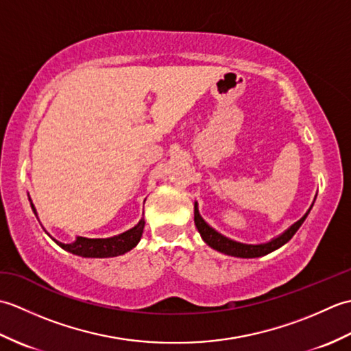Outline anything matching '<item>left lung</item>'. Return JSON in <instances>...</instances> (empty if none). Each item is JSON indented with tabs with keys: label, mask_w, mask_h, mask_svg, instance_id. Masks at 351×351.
I'll return each instance as SVG.
<instances>
[{
	"label": "left lung",
	"mask_w": 351,
	"mask_h": 351,
	"mask_svg": "<svg viewBox=\"0 0 351 351\" xmlns=\"http://www.w3.org/2000/svg\"><path fill=\"white\" fill-rule=\"evenodd\" d=\"M312 206H314V204L311 205V208ZM311 208L300 220H297L294 225H291L287 230H283L280 235H278L276 238H271L270 241L261 243V244L240 243V241L230 240V238L217 232V230L211 228L202 219V215H200V213H199L197 202H195V225L199 230L200 237H202V240L214 250L225 253V255H229V256H235V258H259V256H265V255H268V253H271L274 250H278L279 247H282L283 244H287L291 238H293V235L297 232V230H299V228L303 225V221L306 220Z\"/></svg>",
	"instance_id": "left-lung-1"
}]
</instances>
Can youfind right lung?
Returning a JSON list of instances; mask_svg holds the SVG:
<instances>
[{"label":"right lung","mask_w":351,"mask_h":351,"mask_svg":"<svg viewBox=\"0 0 351 351\" xmlns=\"http://www.w3.org/2000/svg\"><path fill=\"white\" fill-rule=\"evenodd\" d=\"M29 204H32V210L37 217L36 206L33 205L32 199H29ZM143 228H145V219L141 217V220L137 223L136 226L128 229V230H125L123 234L108 237V238L77 237L75 241H72V243H62V241L56 240V238H52L47 232V230H45V232H47L52 238V240L60 245L63 250L72 253V255H78L83 258H114L119 255H123V253L130 252L136 247L140 241L141 234H143Z\"/></svg>","instance_id":"obj_1"}]
</instances>
